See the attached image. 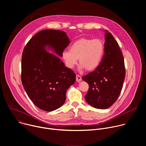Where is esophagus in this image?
<instances>
[{
  "instance_id": "1",
  "label": "esophagus",
  "mask_w": 146,
  "mask_h": 146,
  "mask_svg": "<svg viewBox=\"0 0 146 146\" xmlns=\"http://www.w3.org/2000/svg\"><path fill=\"white\" fill-rule=\"evenodd\" d=\"M81 80H82V78H81V76H79L78 74H76V81L77 82H80L81 81Z\"/></svg>"
}]
</instances>
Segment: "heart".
Masks as SVG:
<instances>
[{"instance_id": "obj_1", "label": "heart", "mask_w": 146, "mask_h": 146, "mask_svg": "<svg viewBox=\"0 0 146 146\" xmlns=\"http://www.w3.org/2000/svg\"><path fill=\"white\" fill-rule=\"evenodd\" d=\"M104 51L105 46L102 40L81 38L72 44L70 51L63 52L62 58L69 68H73L79 59L80 69L92 71L99 65Z\"/></svg>"}]
</instances>
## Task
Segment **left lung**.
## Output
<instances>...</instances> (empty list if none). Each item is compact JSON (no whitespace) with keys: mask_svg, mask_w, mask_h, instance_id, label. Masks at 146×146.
Masks as SVG:
<instances>
[{"mask_svg":"<svg viewBox=\"0 0 146 146\" xmlns=\"http://www.w3.org/2000/svg\"><path fill=\"white\" fill-rule=\"evenodd\" d=\"M125 77L122 52L111 33L106 31L105 51L99 65L82 78L89 85L86 102L96 109L110 108L120 95Z\"/></svg>","mask_w":146,"mask_h":146,"instance_id":"1","label":"left lung"}]
</instances>
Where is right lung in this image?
Segmentation results:
<instances>
[{
    "label": "right lung",
    "mask_w": 146,
    "mask_h": 146,
    "mask_svg": "<svg viewBox=\"0 0 146 146\" xmlns=\"http://www.w3.org/2000/svg\"><path fill=\"white\" fill-rule=\"evenodd\" d=\"M70 41L62 31L45 29L34 35L23 50L21 81L27 95L35 105L46 111L63 105L67 90L76 81V74L55 55L46 51L52 48L60 56Z\"/></svg>",
    "instance_id": "right-lung-1"
}]
</instances>
